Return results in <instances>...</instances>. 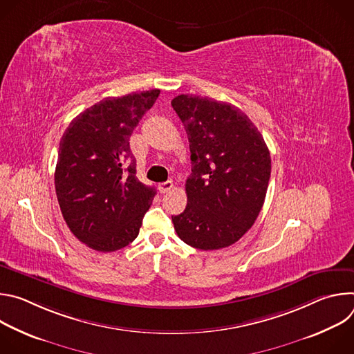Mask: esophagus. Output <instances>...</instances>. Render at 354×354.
Masks as SVG:
<instances>
[{
  "label": "esophagus",
  "mask_w": 354,
  "mask_h": 354,
  "mask_svg": "<svg viewBox=\"0 0 354 354\" xmlns=\"http://www.w3.org/2000/svg\"><path fill=\"white\" fill-rule=\"evenodd\" d=\"M172 187H174L172 180H167V182H162V183L158 185V190H160L161 193H167V192H169Z\"/></svg>",
  "instance_id": "esophagus-1"
}]
</instances>
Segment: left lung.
Wrapping results in <instances>:
<instances>
[{"instance_id":"left-lung-1","label":"left lung","mask_w":354,"mask_h":354,"mask_svg":"<svg viewBox=\"0 0 354 354\" xmlns=\"http://www.w3.org/2000/svg\"><path fill=\"white\" fill-rule=\"evenodd\" d=\"M171 105L187 133L192 160L187 206L172 216L175 231L197 249L230 246L262 210L272 171L268 145L257 126L231 104L178 95Z\"/></svg>"}]
</instances>
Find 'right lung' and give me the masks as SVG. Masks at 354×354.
Here are the masks:
<instances>
[{"label":"right lung","mask_w":354,"mask_h":354,"mask_svg":"<svg viewBox=\"0 0 354 354\" xmlns=\"http://www.w3.org/2000/svg\"><path fill=\"white\" fill-rule=\"evenodd\" d=\"M160 89L106 97L64 131L55 172L56 194L70 231L86 246L113 252L133 242L156 196L136 176L130 136Z\"/></svg>","instance_id":"right-lung-1"}]
</instances>
